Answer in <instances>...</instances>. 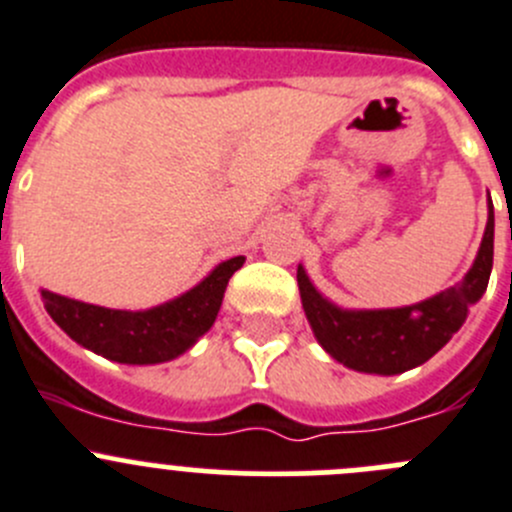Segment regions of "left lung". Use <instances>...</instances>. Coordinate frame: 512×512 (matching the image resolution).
Here are the masks:
<instances>
[{
    "mask_svg": "<svg viewBox=\"0 0 512 512\" xmlns=\"http://www.w3.org/2000/svg\"><path fill=\"white\" fill-rule=\"evenodd\" d=\"M495 213L488 203V226L478 256L460 284L399 309H342L311 284L304 266L296 269L304 314L316 342L344 367L364 374H402L435 357L465 324L472 304L483 299L493 271Z\"/></svg>",
    "mask_w": 512,
    "mask_h": 512,
    "instance_id": "obj_1",
    "label": "left lung"
}]
</instances>
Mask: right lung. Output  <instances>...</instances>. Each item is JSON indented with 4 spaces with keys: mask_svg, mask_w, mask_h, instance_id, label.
<instances>
[{
    "mask_svg": "<svg viewBox=\"0 0 512 512\" xmlns=\"http://www.w3.org/2000/svg\"><path fill=\"white\" fill-rule=\"evenodd\" d=\"M243 256L218 264L186 294L145 311L105 309L42 289L47 314L80 347L120 364H160L180 357L216 321L228 279Z\"/></svg>",
    "mask_w": 512,
    "mask_h": 512,
    "instance_id": "obj_1",
    "label": "right lung"
}]
</instances>
